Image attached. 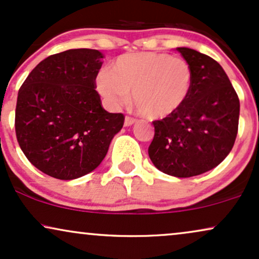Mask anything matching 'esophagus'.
<instances>
[{"label": "esophagus", "mask_w": 259, "mask_h": 259, "mask_svg": "<svg viewBox=\"0 0 259 259\" xmlns=\"http://www.w3.org/2000/svg\"><path fill=\"white\" fill-rule=\"evenodd\" d=\"M136 123V119H134L132 117H125V120H124V125L125 126H132L133 124Z\"/></svg>", "instance_id": "obj_1"}]
</instances>
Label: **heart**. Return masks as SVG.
Listing matches in <instances>:
<instances>
[{
	"instance_id": "heart-1",
	"label": "heart",
	"mask_w": 259,
	"mask_h": 259,
	"mask_svg": "<svg viewBox=\"0 0 259 259\" xmlns=\"http://www.w3.org/2000/svg\"><path fill=\"white\" fill-rule=\"evenodd\" d=\"M193 87L191 65L182 58L155 52L118 57L110 71L96 77V90L106 105L118 108L129 100L151 119H163L185 105Z\"/></svg>"
}]
</instances>
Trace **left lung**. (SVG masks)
Masks as SVG:
<instances>
[{"label":"left lung","mask_w":259,"mask_h":259,"mask_svg":"<svg viewBox=\"0 0 259 259\" xmlns=\"http://www.w3.org/2000/svg\"><path fill=\"white\" fill-rule=\"evenodd\" d=\"M176 51L191 65L193 87L179 111L153 121L148 155L161 172L192 177L216 167L232 151L240 102L219 62L186 47Z\"/></svg>","instance_id":"left-lung-1"}]
</instances>
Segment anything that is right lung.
I'll return each mask as SVG.
<instances>
[{
  "mask_svg": "<svg viewBox=\"0 0 259 259\" xmlns=\"http://www.w3.org/2000/svg\"><path fill=\"white\" fill-rule=\"evenodd\" d=\"M102 58L87 48L51 55L18 93L15 134L21 151L54 179L74 180L95 170L123 127V114L104 110L95 90Z\"/></svg>",
  "mask_w": 259,
  "mask_h": 259,
  "instance_id": "right-lung-1",
  "label": "right lung"
}]
</instances>
